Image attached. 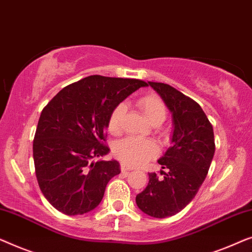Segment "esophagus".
Wrapping results in <instances>:
<instances>
[{
	"label": "esophagus",
	"mask_w": 252,
	"mask_h": 252,
	"mask_svg": "<svg viewBox=\"0 0 252 252\" xmlns=\"http://www.w3.org/2000/svg\"><path fill=\"white\" fill-rule=\"evenodd\" d=\"M121 171L125 173V175H129V173L132 171V169L129 168V166L125 165V164H121Z\"/></svg>",
	"instance_id": "1"
}]
</instances>
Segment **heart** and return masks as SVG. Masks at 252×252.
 <instances>
[{
  "label": "heart",
  "mask_w": 252,
  "mask_h": 252,
  "mask_svg": "<svg viewBox=\"0 0 252 252\" xmlns=\"http://www.w3.org/2000/svg\"><path fill=\"white\" fill-rule=\"evenodd\" d=\"M138 107L146 116V119L153 126H160L166 119V108L163 101L158 95L148 94L141 97L137 101ZM126 113V105H116L108 118V131L112 134L121 132L123 115ZM158 154V147L153 141L137 139L134 137H127L120 140L114 146V155L125 165L141 166L153 158Z\"/></svg>",
  "instance_id": "heart-1"
}]
</instances>
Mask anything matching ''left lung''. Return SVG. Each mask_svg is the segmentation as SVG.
I'll list each match as a JSON object with an SVG mask.
<instances>
[{"mask_svg": "<svg viewBox=\"0 0 252 252\" xmlns=\"http://www.w3.org/2000/svg\"><path fill=\"white\" fill-rule=\"evenodd\" d=\"M172 113L171 146L158 158L162 177L148 173V185L136 196L138 208L155 218L182 211L200 189L215 154L211 123L193 99L165 83L148 82Z\"/></svg>", "mask_w": 252, "mask_h": 252, "instance_id": "8db88e82", "label": "left lung"}]
</instances>
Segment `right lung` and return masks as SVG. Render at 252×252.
<instances>
[{"instance_id":"add662e5","label":"right lung","mask_w":252,"mask_h":252,"mask_svg":"<svg viewBox=\"0 0 252 252\" xmlns=\"http://www.w3.org/2000/svg\"><path fill=\"white\" fill-rule=\"evenodd\" d=\"M147 83L91 75L60 90L43 108L33 141L38 186L52 207L68 216L97 207L118 161H97L109 152L105 129L116 105Z\"/></svg>"}]
</instances>
